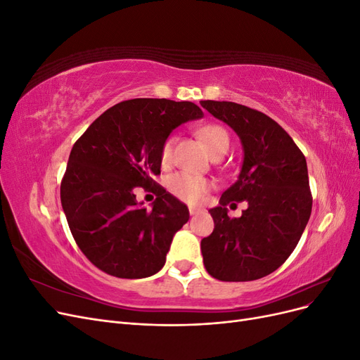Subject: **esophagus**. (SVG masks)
Wrapping results in <instances>:
<instances>
[{"label":"esophagus","instance_id":"34e87169","mask_svg":"<svg viewBox=\"0 0 360 360\" xmlns=\"http://www.w3.org/2000/svg\"><path fill=\"white\" fill-rule=\"evenodd\" d=\"M189 213H191V216H193V214H198V213H201V209H198V207H189Z\"/></svg>","mask_w":360,"mask_h":360}]
</instances>
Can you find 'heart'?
Segmentation results:
<instances>
[{"mask_svg":"<svg viewBox=\"0 0 360 360\" xmlns=\"http://www.w3.org/2000/svg\"><path fill=\"white\" fill-rule=\"evenodd\" d=\"M200 135L213 156L225 155L228 148H230V136H228L226 130L222 126H217V124L205 126L200 130ZM174 143H176V136L171 135L165 139V143L162 144V148H160L162 165H168L171 162ZM212 186L213 184L207 179L192 176L189 172H176V174H171V176L167 179V188L174 197L191 204L200 202L204 195L212 189Z\"/></svg>","mask_w":360,"mask_h":360,"instance_id":"obj_1","label":"heart"}]
</instances>
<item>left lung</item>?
Returning a JSON list of instances; mask_svg holds the SVG:
<instances>
[{
	"label": "left lung",
	"mask_w": 360,
	"mask_h": 360,
	"mask_svg": "<svg viewBox=\"0 0 360 360\" xmlns=\"http://www.w3.org/2000/svg\"><path fill=\"white\" fill-rule=\"evenodd\" d=\"M200 103L234 129L245 151L238 180L209 210L214 230L201 240L204 267L219 281H255L285 263L309 221L307 159L269 115L234 102ZM243 199L248 209L231 220L226 205Z\"/></svg>",
	"instance_id": "left-lung-1"
}]
</instances>
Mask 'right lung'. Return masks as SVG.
<instances>
[{
    "instance_id": "obj_1",
    "label": "right lung",
    "mask_w": 360,
    "mask_h": 360,
    "mask_svg": "<svg viewBox=\"0 0 360 360\" xmlns=\"http://www.w3.org/2000/svg\"><path fill=\"white\" fill-rule=\"evenodd\" d=\"M202 117L192 102L132 99L106 110L78 138L61 180V205L76 245L105 274L139 279L165 264L189 210L153 180L160 148L177 126ZM136 187L157 195L141 210Z\"/></svg>"
}]
</instances>
